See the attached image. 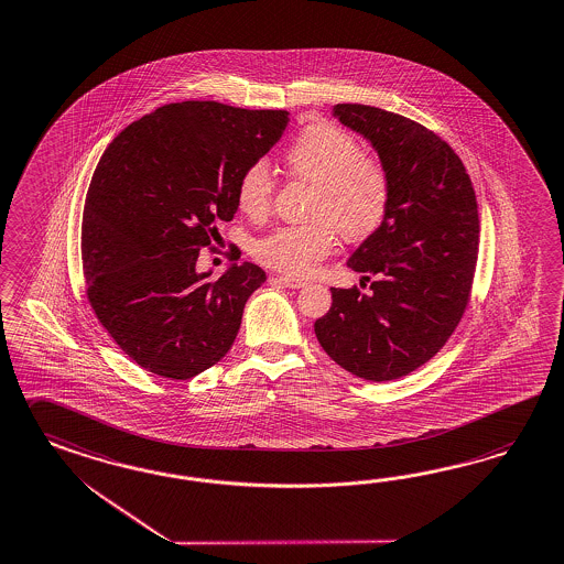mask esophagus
<instances>
[{"mask_svg": "<svg viewBox=\"0 0 564 564\" xmlns=\"http://www.w3.org/2000/svg\"><path fill=\"white\" fill-rule=\"evenodd\" d=\"M272 282H278V284H282V286H286V289H303L304 286L303 280L289 278V275H274Z\"/></svg>", "mask_w": 564, "mask_h": 564, "instance_id": "34e87169", "label": "esophagus"}]
</instances>
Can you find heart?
I'll return each mask as SVG.
<instances>
[{
    "instance_id": "heart-1",
    "label": "heart",
    "mask_w": 564,
    "mask_h": 564,
    "mask_svg": "<svg viewBox=\"0 0 564 564\" xmlns=\"http://www.w3.org/2000/svg\"><path fill=\"white\" fill-rule=\"evenodd\" d=\"M290 174L315 186L303 227H282L261 237L256 258L289 275H308L335 247L337 232L351 243L372 237L389 217L392 182L384 163L366 155L360 141L333 124H311L286 149ZM272 175L265 163L249 165L237 184V204L249 217L272 206Z\"/></svg>"
}]
</instances>
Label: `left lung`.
I'll return each instance as SVG.
<instances>
[{"instance_id":"1","label":"left lung","mask_w":564,"mask_h":564,"mask_svg":"<svg viewBox=\"0 0 564 564\" xmlns=\"http://www.w3.org/2000/svg\"><path fill=\"white\" fill-rule=\"evenodd\" d=\"M333 115L372 143L392 200L347 260L361 289L375 278L370 290L332 289L315 333L347 372L384 382L432 360L463 318L477 270V196L454 149L415 120L364 104H337Z\"/></svg>"}]
</instances>
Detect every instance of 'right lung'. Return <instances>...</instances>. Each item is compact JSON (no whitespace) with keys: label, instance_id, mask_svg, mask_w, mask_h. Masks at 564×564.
Masks as SVG:
<instances>
[{"label":"right lung","instance_id":"right-lung-1","mask_svg":"<svg viewBox=\"0 0 564 564\" xmlns=\"http://www.w3.org/2000/svg\"><path fill=\"white\" fill-rule=\"evenodd\" d=\"M286 124V110L177 101L129 124L104 151L82 223L87 301L141 368L188 380L231 349L265 272L243 261L208 280L196 261L218 223L235 217L239 177Z\"/></svg>","mask_w":564,"mask_h":564}]
</instances>
